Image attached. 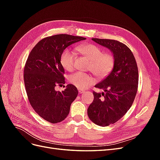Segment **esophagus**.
Listing matches in <instances>:
<instances>
[{
    "label": "esophagus",
    "mask_w": 160,
    "mask_h": 160,
    "mask_svg": "<svg viewBox=\"0 0 160 160\" xmlns=\"http://www.w3.org/2000/svg\"><path fill=\"white\" fill-rule=\"evenodd\" d=\"M78 91H79V93L80 94L85 93V90H83V89H79Z\"/></svg>",
    "instance_id": "obj_1"
}]
</instances>
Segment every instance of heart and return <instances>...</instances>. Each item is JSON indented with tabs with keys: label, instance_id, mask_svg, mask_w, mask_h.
<instances>
[{
	"label": "heart",
	"instance_id": "b5f03b06",
	"mask_svg": "<svg viewBox=\"0 0 160 160\" xmlns=\"http://www.w3.org/2000/svg\"><path fill=\"white\" fill-rule=\"evenodd\" d=\"M77 50L91 60L90 69L99 78L107 77L112 71L115 59L110 53H103L100 47L93 44L81 45L77 47ZM75 53L69 49L62 52L60 62L63 69L67 71L74 69ZM69 82L79 89H85L95 83V79L89 74L77 72L69 77Z\"/></svg>",
	"mask_w": 160,
	"mask_h": 160
}]
</instances>
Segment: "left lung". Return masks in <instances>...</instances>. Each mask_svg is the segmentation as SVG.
I'll return each instance as SVG.
<instances>
[{
	"instance_id": "8db88e82",
	"label": "left lung",
	"mask_w": 160,
	"mask_h": 160,
	"mask_svg": "<svg viewBox=\"0 0 160 160\" xmlns=\"http://www.w3.org/2000/svg\"><path fill=\"white\" fill-rule=\"evenodd\" d=\"M92 40L108 48L115 59L112 71L95 85L104 92H93L94 99L88 109L91 122L105 127L117 122L132 107L138 91V69L132 51L123 43L96 38Z\"/></svg>"
}]
</instances>
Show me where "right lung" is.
Listing matches in <instances>:
<instances>
[{
    "label": "right lung",
    "mask_w": 160,
    "mask_h": 160,
    "mask_svg": "<svg viewBox=\"0 0 160 160\" xmlns=\"http://www.w3.org/2000/svg\"><path fill=\"white\" fill-rule=\"evenodd\" d=\"M82 37L60 34L42 38L34 47L24 68V82L28 101L35 112L51 123L63 121L78 95L69 84L62 91L55 86L65 83V70L60 62L62 52L72 43L85 40Z\"/></svg>",
    "instance_id": "add662e5"
}]
</instances>
